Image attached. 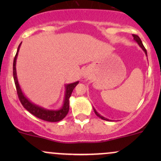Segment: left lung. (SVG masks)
I'll list each match as a JSON object with an SVG mask.
<instances>
[{
	"label": "left lung",
	"mask_w": 161,
	"mask_h": 161,
	"mask_svg": "<svg viewBox=\"0 0 161 161\" xmlns=\"http://www.w3.org/2000/svg\"><path fill=\"white\" fill-rule=\"evenodd\" d=\"M132 36H133V38H134V40L136 41V42H137V43L138 44V45L140 46V47H142V50H143L144 51H145V54H146V56H147V51H146V49H145V47H144V45H143V44H142V40H141V38H139V37H138L137 35H134V34H132ZM94 109V111H95V114L96 115H97V116H98V117H100L101 118V119H104V120H107V121H109V119H107V118H105V117H104V116H101V115H100V114H98V113H97V111H96V110L95 108H93Z\"/></svg>",
	"instance_id": "8db88e82"
}]
</instances>
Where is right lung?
I'll return each mask as SVG.
<instances>
[{"label":"right lung","instance_id":"right-lung-1","mask_svg":"<svg viewBox=\"0 0 161 161\" xmlns=\"http://www.w3.org/2000/svg\"><path fill=\"white\" fill-rule=\"evenodd\" d=\"M22 42L19 44V47H18L17 52L16 53V56L14 57V65H13V74H14V82H15V86L16 88V92H17L18 97L21 102V104L29 113L32 114V115L36 116V117L39 118L41 119H43L45 121L47 122H58L62 120L65 116L67 115L68 112L69 110V97L71 96L72 92L76 85H78V82H75L73 83H70L65 86L66 92H65V97H64V104H63L62 108L60 110H47L42 107L38 106V105L34 104L33 103L31 102L29 99L24 95V94L22 92L21 88H20L19 82H18L17 76H16V57H17L18 52L21 45Z\"/></svg>","mask_w":161,"mask_h":161}]
</instances>
